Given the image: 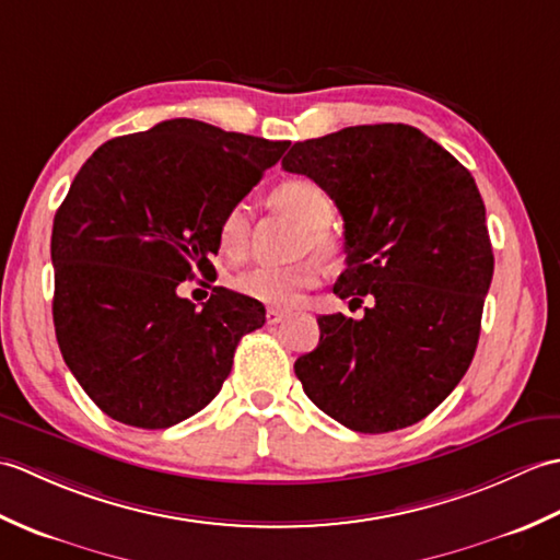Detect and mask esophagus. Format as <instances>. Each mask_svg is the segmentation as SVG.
Here are the masks:
<instances>
[{"label":"esophagus","instance_id":"34e87169","mask_svg":"<svg viewBox=\"0 0 560 560\" xmlns=\"http://www.w3.org/2000/svg\"><path fill=\"white\" fill-rule=\"evenodd\" d=\"M289 317V313H283V311H277V307H269L267 311V325H279V323H283V319Z\"/></svg>","mask_w":560,"mask_h":560}]
</instances>
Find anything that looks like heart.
I'll list each match as a JSON object with an SVG mask.
<instances>
[{
    "mask_svg": "<svg viewBox=\"0 0 560 560\" xmlns=\"http://www.w3.org/2000/svg\"><path fill=\"white\" fill-rule=\"evenodd\" d=\"M271 201L281 211L291 213L295 221H301L307 233L303 235L301 249H319L327 253L331 247L329 233L325 231L331 223V199L323 187L313 180H287L271 189ZM219 247L229 259L245 257L249 247V211L245 205H235L223 213L219 223ZM319 281V267L313 259L295 261L287 267L273 265H255L231 279L233 291L249 301H257L261 305L277 307V311H289V307L299 305L307 289H313Z\"/></svg>",
    "mask_w": 560,
    "mask_h": 560,
    "instance_id": "1",
    "label": "heart"
}]
</instances>
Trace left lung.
<instances>
[{
  "instance_id": "1",
  "label": "left lung",
  "mask_w": 560,
  "mask_h": 560,
  "mask_svg": "<svg viewBox=\"0 0 560 560\" xmlns=\"http://www.w3.org/2000/svg\"><path fill=\"white\" fill-rule=\"evenodd\" d=\"M343 217L339 299L361 319L317 317V349L295 361L305 395L341 425L389 433L419 423L467 373L493 277L486 207L471 173L421 129L359 125L293 144Z\"/></svg>"
}]
</instances>
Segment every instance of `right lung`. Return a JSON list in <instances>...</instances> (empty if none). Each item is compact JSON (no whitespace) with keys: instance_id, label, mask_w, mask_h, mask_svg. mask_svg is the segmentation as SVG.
Returning <instances> with one entry per match:
<instances>
[{"instance_id":"right-lung-1","label":"right lung","mask_w":560,"mask_h":560,"mask_svg":"<svg viewBox=\"0 0 560 560\" xmlns=\"http://www.w3.org/2000/svg\"><path fill=\"white\" fill-rule=\"evenodd\" d=\"M291 141L177 117L105 141L55 213L52 319L62 359L110 419L156 431L201 411L265 305L213 287L197 307L177 287L213 271L219 223Z\"/></svg>"}]
</instances>
